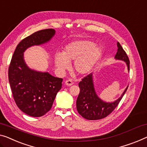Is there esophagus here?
<instances>
[{"mask_svg":"<svg viewBox=\"0 0 147 147\" xmlns=\"http://www.w3.org/2000/svg\"><path fill=\"white\" fill-rule=\"evenodd\" d=\"M65 84L67 85V86H72V85L73 84V82L72 81V80H67L65 82Z\"/></svg>","mask_w":147,"mask_h":147,"instance_id":"1","label":"esophagus"}]
</instances>
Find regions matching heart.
<instances>
[{
  "instance_id": "1",
  "label": "heart",
  "mask_w": 147,
  "mask_h": 147,
  "mask_svg": "<svg viewBox=\"0 0 147 147\" xmlns=\"http://www.w3.org/2000/svg\"><path fill=\"white\" fill-rule=\"evenodd\" d=\"M102 49L88 40L72 41L65 47L63 53H56L54 62L57 69L63 73L73 61V69L78 74L89 73L101 57Z\"/></svg>"
}]
</instances>
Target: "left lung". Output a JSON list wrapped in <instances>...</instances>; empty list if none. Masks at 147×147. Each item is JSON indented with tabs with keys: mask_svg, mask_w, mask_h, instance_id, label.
<instances>
[{
	"mask_svg": "<svg viewBox=\"0 0 147 147\" xmlns=\"http://www.w3.org/2000/svg\"><path fill=\"white\" fill-rule=\"evenodd\" d=\"M117 46L115 59L124 61L129 72L130 63L128 57L119 42L117 43ZM78 86L80 93L76 102V109L80 115L88 120L101 119L110 114L117 106L128 88V86H127L121 96L114 102H107L102 100L96 93L92 73L83 78L78 84Z\"/></svg>",
	"mask_w": 147,
	"mask_h": 147,
	"instance_id": "1",
	"label": "left lung"
}]
</instances>
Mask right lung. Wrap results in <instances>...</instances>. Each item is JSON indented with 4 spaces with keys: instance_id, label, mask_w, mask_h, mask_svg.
<instances>
[{
    "instance_id": "obj_1",
    "label": "right lung",
    "mask_w": 147,
    "mask_h": 147,
    "mask_svg": "<svg viewBox=\"0 0 147 147\" xmlns=\"http://www.w3.org/2000/svg\"><path fill=\"white\" fill-rule=\"evenodd\" d=\"M55 32L54 29L39 30L22 39L15 49L8 69L14 101L22 111L32 117H41L51 109L62 86L63 78L30 68L24 53L33 46L49 43Z\"/></svg>"
}]
</instances>
